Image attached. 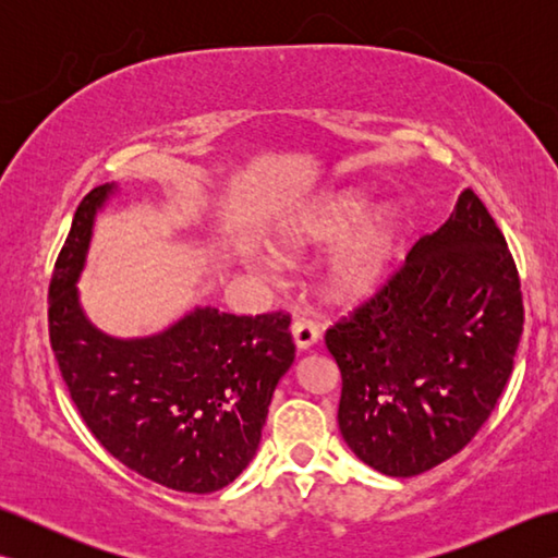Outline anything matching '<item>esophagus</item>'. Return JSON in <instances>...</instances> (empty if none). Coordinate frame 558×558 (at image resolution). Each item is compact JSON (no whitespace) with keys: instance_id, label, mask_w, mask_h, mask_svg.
<instances>
[{"instance_id":"esophagus-1","label":"esophagus","mask_w":558,"mask_h":558,"mask_svg":"<svg viewBox=\"0 0 558 558\" xmlns=\"http://www.w3.org/2000/svg\"><path fill=\"white\" fill-rule=\"evenodd\" d=\"M292 338L298 342L300 350H310L318 340V326L310 322V318H298V322L292 324Z\"/></svg>"}]
</instances>
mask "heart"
Returning a JSON list of instances; mask_svg holds the SVG:
<instances>
[{"instance_id": "1", "label": "heart", "mask_w": 558, "mask_h": 558, "mask_svg": "<svg viewBox=\"0 0 558 558\" xmlns=\"http://www.w3.org/2000/svg\"><path fill=\"white\" fill-rule=\"evenodd\" d=\"M366 201L357 192H340L330 196L324 206H318L310 218L302 220L290 232L288 248H300L304 244L328 242L345 234L364 213ZM400 248L398 218L390 208H378L364 216L338 252L330 258L328 278L338 294L357 298L372 292L393 268Z\"/></svg>"}]
</instances>
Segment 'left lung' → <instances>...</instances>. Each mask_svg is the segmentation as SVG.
I'll list each match as a JSON object with an SVG mask.
<instances>
[{
	"mask_svg": "<svg viewBox=\"0 0 558 558\" xmlns=\"http://www.w3.org/2000/svg\"><path fill=\"white\" fill-rule=\"evenodd\" d=\"M523 322L515 260L465 189L441 228L326 330L352 453L388 477L422 475L456 456L504 393Z\"/></svg>",
	"mask_w": 558,
	"mask_h": 558,
	"instance_id": "1",
	"label": "left lung"
}]
</instances>
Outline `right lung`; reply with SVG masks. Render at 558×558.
<instances>
[{"instance_id": "1", "label": "right lung", "mask_w": 558, "mask_h": 558, "mask_svg": "<svg viewBox=\"0 0 558 558\" xmlns=\"http://www.w3.org/2000/svg\"><path fill=\"white\" fill-rule=\"evenodd\" d=\"M114 184L83 196L50 280V342L90 434L141 477L218 492L254 458L280 376L294 362L290 314L198 306L150 338L105 336L81 312L76 280L93 220Z\"/></svg>"}]
</instances>
